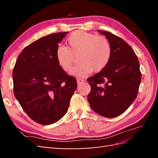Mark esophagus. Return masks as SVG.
Returning <instances> with one entry per match:
<instances>
[{
	"mask_svg": "<svg viewBox=\"0 0 158 158\" xmlns=\"http://www.w3.org/2000/svg\"><path fill=\"white\" fill-rule=\"evenodd\" d=\"M77 84H81L83 82H84V80L81 79H77Z\"/></svg>",
	"mask_w": 158,
	"mask_h": 158,
	"instance_id": "34e87169",
	"label": "esophagus"
}]
</instances>
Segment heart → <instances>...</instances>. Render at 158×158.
Segmentation results:
<instances>
[{
    "label": "heart",
    "instance_id": "heart-1",
    "mask_svg": "<svg viewBox=\"0 0 158 158\" xmlns=\"http://www.w3.org/2000/svg\"><path fill=\"white\" fill-rule=\"evenodd\" d=\"M67 48L58 47L56 59L64 71L70 73L75 57L79 64L73 70V75L85 77L92 72L101 71L108 64L111 56V45L108 39L92 33L77 31L69 36Z\"/></svg>",
    "mask_w": 158,
    "mask_h": 158
}]
</instances>
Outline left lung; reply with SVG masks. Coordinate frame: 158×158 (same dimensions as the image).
<instances>
[{
	"label": "left lung",
	"mask_w": 158,
	"mask_h": 158,
	"mask_svg": "<svg viewBox=\"0 0 158 158\" xmlns=\"http://www.w3.org/2000/svg\"><path fill=\"white\" fill-rule=\"evenodd\" d=\"M98 31L109 41L111 56L105 69L88 79L91 86L88 100L94 111L113 118L126 111L135 101L141 73L136 53L125 41L109 32Z\"/></svg>",
	"instance_id": "obj_1"
}]
</instances>
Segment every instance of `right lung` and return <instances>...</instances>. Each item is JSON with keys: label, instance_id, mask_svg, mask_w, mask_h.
<instances>
[{"label": "right lung", "instance_id": "1", "mask_svg": "<svg viewBox=\"0 0 158 158\" xmlns=\"http://www.w3.org/2000/svg\"><path fill=\"white\" fill-rule=\"evenodd\" d=\"M69 32L43 36L20 53L13 71V92L25 113L42 125L58 122L68 110L76 79L58 66L56 51Z\"/></svg>", "mask_w": 158, "mask_h": 158}]
</instances>
